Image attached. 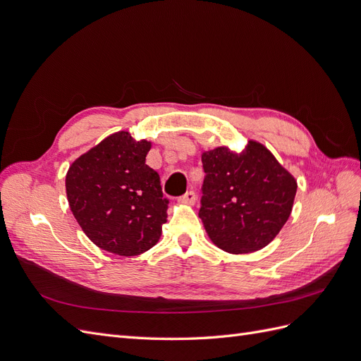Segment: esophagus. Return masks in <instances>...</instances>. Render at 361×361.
I'll return each instance as SVG.
<instances>
[{"mask_svg":"<svg viewBox=\"0 0 361 361\" xmlns=\"http://www.w3.org/2000/svg\"><path fill=\"white\" fill-rule=\"evenodd\" d=\"M195 192L194 191H187L185 192L182 197H179V203H182V204H194L195 203Z\"/></svg>","mask_w":361,"mask_h":361,"instance_id":"34e87169","label":"esophagus"}]
</instances>
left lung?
Listing matches in <instances>:
<instances>
[{"label": "left lung", "mask_w": 361, "mask_h": 361, "mask_svg": "<svg viewBox=\"0 0 361 361\" xmlns=\"http://www.w3.org/2000/svg\"><path fill=\"white\" fill-rule=\"evenodd\" d=\"M204 169L199 216L211 241L232 255L267 247L290 216L297 180L256 140L202 154Z\"/></svg>", "instance_id": "1"}]
</instances>
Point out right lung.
Returning <instances> with one entry per match:
<instances>
[{
    "instance_id": "right-lung-1",
    "label": "right lung",
    "mask_w": 361,
    "mask_h": 361,
    "mask_svg": "<svg viewBox=\"0 0 361 361\" xmlns=\"http://www.w3.org/2000/svg\"><path fill=\"white\" fill-rule=\"evenodd\" d=\"M152 143L118 130L76 158L66 174L71 211L99 248L138 256L154 247L167 221L159 174L146 164Z\"/></svg>"
}]
</instances>
